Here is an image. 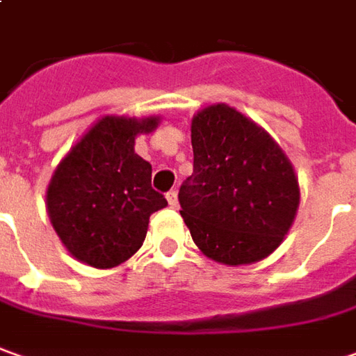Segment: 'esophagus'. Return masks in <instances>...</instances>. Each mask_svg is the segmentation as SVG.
Returning <instances> with one entry per match:
<instances>
[{
	"label": "esophagus",
	"instance_id": "obj_1",
	"mask_svg": "<svg viewBox=\"0 0 356 356\" xmlns=\"http://www.w3.org/2000/svg\"><path fill=\"white\" fill-rule=\"evenodd\" d=\"M168 202L171 209H177L179 200H177V191H169L168 193Z\"/></svg>",
	"mask_w": 356,
	"mask_h": 356
}]
</instances>
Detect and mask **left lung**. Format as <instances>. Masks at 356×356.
Segmentation results:
<instances>
[{
    "label": "left lung",
    "instance_id": "obj_1",
    "mask_svg": "<svg viewBox=\"0 0 356 356\" xmlns=\"http://www.w3.org/2000/svg\"><path fill=\"white\" fill-rule=\"evenodd\" d=\"M193 175L179 188L181 216L210 259L248 265L279 248L298 209V179L284 152L228 105L193 118Z\"/></svg>",
    "mask_w": 356,
    "mask_h": 356
}]
</instances>
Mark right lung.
I'll return each mask as SVG.
<instances>
[{
    "label": "right lung",
    "instance_id": "add662e5",
    "mask_svg": "<svg viewBox=\"0 0 356 356\" xmlns=\"http://www.w3.org/2000/svg\"><path fill=\"white\" fill-rule=\"evenodd\" d=\"M158 118L105 117L60 161L46 207L67 251L97 269L124 263L144 243L147 222L168 207L152 188V165L134 154V138Z\"/></svg>",
    "mask_w": 356,
    "mask_h": 356
}]
</instances>
